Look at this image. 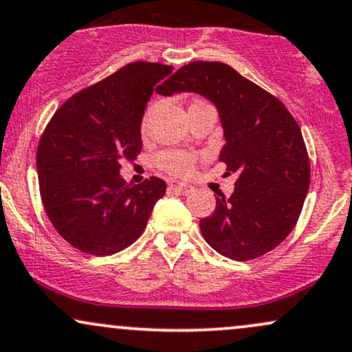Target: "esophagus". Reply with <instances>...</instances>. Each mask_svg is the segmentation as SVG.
<instances>
[{
    "label": "esophagus",
    "instance_id": "1",
    "mask_svg": "<svg viewBox=\"0 0 352 352\" xmlns=\"http://www.w3.org/2000/svg\"><path fill=\"white\" fill-rule=\"evenodd\" d=\"M171 189L173 191L179 192V194H191L194 191V188L191 184H186V183H176V184H171Z\"/></svg>",
    "mask_w": 352,
    "mask_h": 352
}]
</instances>
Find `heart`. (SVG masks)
<instances>
[{
    "mask_svg": "<svg viewBox=\"0 0 352 352\" xmlns=\"http://www.w3.org/2000/svg\"><path fill=\"white\" fill-rule=\"evenodd\" d=\"M158 164L164 171L173 173V175H188L191 173L194 164V156L191 153L177 151V150H168L163 151L158 156Z\"/></svg>",
    "mask_w": 352,
    "mask_h": 352,
    "instance_id": "heart-1",
    "label": "heart"
}]
</instances>
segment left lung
<instances>
[{"label": "left lung", "instance_id": "8db88e82", "mask_svg": "<svg viewBox=\"0 0 352 352\" xmlns=\"http://www.w3.org/2000/svg\"><path fill=\"white\" fill-rule=\"evenodd\" d=\"M176 92L199 94L216 105L226 138L219 160L239 176L230 197L219 194L212 216L201 219L206 242L239 262L274 250L295 227L309 188L298 123L278 98L224 62L183 65L158 90Z\"/></svg>", "mask_w": 352, "mask_h": 352}]
</instances>
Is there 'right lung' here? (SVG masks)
Wrapping results in <instances>:
<instances>
[{
	"mask_svg": "<svg viewBox=\"0 0 352 352\" xmlns=\"http://www.w3.org/2000/svg\"><path fill=\"white\" fill-rule=\"evenodd\" d=\"M171 65L131 62L70 97L45 126L36 166L54 229L90 255H111L142 235L166 183L130 184L120 161L142 151V120L153 90Z\"/></svg>",
	"mask_w": 352,
	"mask_h": 352,
	"instance_id": "1",
	"label": "right lung"
}]
</instances>
